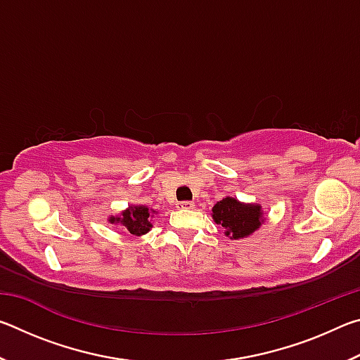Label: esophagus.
I'll list each match as a JSON object with an SVG mask.
<instances>
[{"label": "esophagus", "instance_id": "34e87169", "mask_svg": "<svg viewBox=\"0 0 360 360\" xmlns=\"http://www.w3.org/2000/svg\"><path fill=\"white\" fill-rule=\"evenodd\" d=\"M193 202H188V200H186V202H179L178 203V208L181 210H193Z\"/></svg>", "mask_w": 360, "mask_h": 360}]
</instances>
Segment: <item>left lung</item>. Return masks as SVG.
Segmentation results:
<instances>
[{
  "instance_id": "1",
  "label": "left lung",
  "mask_w": 360,
  "mask_h": 360,
  "mask_svg": "<svg viewBox=\"0 0 360 360\" xmlns=\"http://www.w3.org/2000/svg\"><path fill=\"white\" fill-rule=\"evenodd\" d=\"M212 217L221 224L225 233L238 240L251 235L264 222L259 205H243L236 198H224L212 208Z\"/></svg>"
}]
</instances>
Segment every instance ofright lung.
Segmentation results:
<instances>
[{
  "label": "right lung",
  "instance_id": "add662e5",
  "mask_svg": "<svg viewBox=\"0 0 360 360\" xmlns=\"http://www.w3.org/2000/svg\"><path fill=\"white\" fill-rule=\"evenodd\" d=\"M120 222L130 231L131 235H144L150 230L152 224L149 222V210L146 206H135L127 210L122 217H111V224Z\"/></svg>",
  "mask_w": 360,
  "mask_h": 360
}]
</instances>
